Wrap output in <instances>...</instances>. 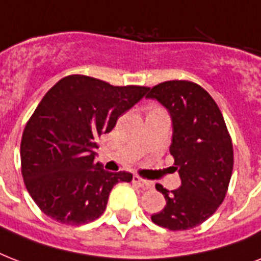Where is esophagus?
Wrapping results in <instances>:
<instances>
[{"mask_svg":"<svg viewBox=\"0 0 261 261\" xmlns=\"http://www.w3.org/2000/svg\"><path fill=\"white\" fill-rule=\"evenodd\" d=\"M133 182H134L135 186L143 188V190H150V188H153V182L149 181V180H145V178L142 177H139V176H134V177H133Z\"/></svg>","mask_w":261,"mask_h":261,"instance_id":"obj_1","label":"esophagus"}]
</instances>
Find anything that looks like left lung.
Listing matches in <instances>:
<instances>
[{
  "label": "left lung",
  "mask_w": 261,
  "mask_h": 261,
  "mask_svg": "<svg viewBox=\"0 0 261 261\" xmlns=\"http://www.w3.org/2000/svg\"><path fill=\"white\" fill-rule=\"evenodd\" d=\"M155 98L172 118L174 169L181 178L177 190L163 192L167 206L151 221L169 230H187L214 214L226 196L233 172V145L221 110L200 85L173 80L155 85L146 96Z\"/></svg>",
  "instance_id": "obj_1"
}]
</instances>
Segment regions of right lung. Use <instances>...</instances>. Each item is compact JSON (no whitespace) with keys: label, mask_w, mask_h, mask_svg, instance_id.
<instances>
[{"label":"right lung","mask_w":261,"mask_h":261,"mask_svg":"<svg viewBox=\"0 0 261 261\" xmlns=\"http://www.w3.org/2000/svg\"><path fill=\"white\" fill-rule=\"evenodd\" d=\"M147 90L73 74L44 94L27 122L20 155L27 190L47 217L66 225L92 222L106 211L115 184L133 180L128 172L104 171L94 149Z\"/></svg>","instance_id":"obj_1"}]
</instances>
